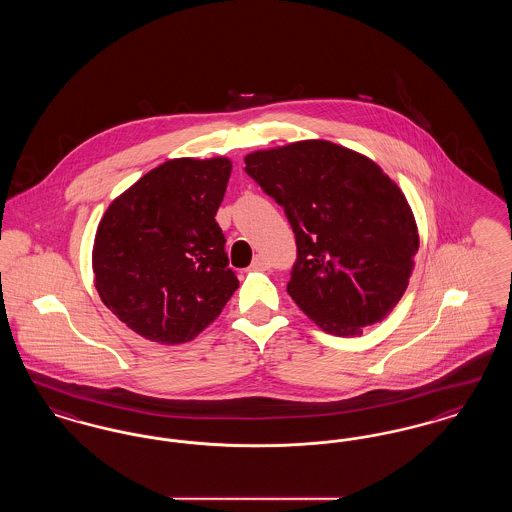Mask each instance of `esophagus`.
Returning a JSON list of instances; mask_svg holds the SVG:
<instances>
[{
  "label": "esophagus",
  "mask_w": 512,
  "mask_h": 512,
  "mask_svg": "<svg viewBox=\"0 0 512 512\" xmlns=\"http://www.w3.org/2000/svg\"><path fill=\"white\" fill-rule=\"evenodd\" d=\"M268 265H270V263H268L267 257L255 255V257H253V263H251V268H253V270H267Z\"/></svg>",
  "instance_id": "1"
}]
</instances>
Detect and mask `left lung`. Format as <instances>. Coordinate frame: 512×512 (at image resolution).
Instances as JSON below:
<instances>
[{"label": "left lung", "mask_w": 512, "mask_h": 512, "mask_svg": "<svg viewBox=\"0 0 512 512\" xmlns=\"http://www.w3.org/2000/svg\"><path fill=\"white\" fill-rule=\"evenodd\" d=\"M245 172L292 224L288 293L334 336L380 322L409 286L418 251L413 211L365 155L326 140L253 151Z\"/></svg>", "instance_id": "1"}]
</instances>
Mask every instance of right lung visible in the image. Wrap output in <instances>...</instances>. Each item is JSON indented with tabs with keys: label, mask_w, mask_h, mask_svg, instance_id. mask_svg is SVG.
<instances>
[{
	"label": "right lung",
	"mask_w": 512,
	"mask_h": 512,
	"mask_svg": "<svg viewBox=\"0 0 512 512\" xmlns=\"http://www.w3.org/2000/svg\"><path fill=\"white\" fill-rule=\"evenodd\" d=\"M230 172L226 157L171 159L119 195L99 222V297L146 340H194L238 290L215 220Z\"/></svg>",
	"instance_id": "add662e5"
}]
</instances>
